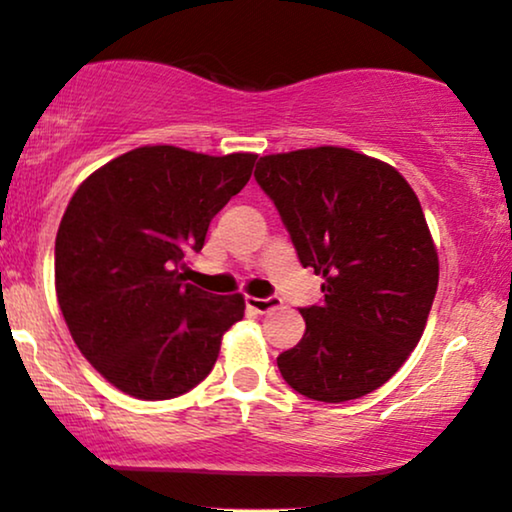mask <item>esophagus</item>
Wrapping results in <instances>:
<instances>
[{"instance_id": "obj_1", "label": "esophagus", "mask_w": 512, "mask_h": 512, "mask_svg": "<svg viewBox=\"0 0 512 512\" xmlns=\"http://www.w3.org/2000/svg\"><path fill=\"white\" fill-rule=\"evenodd\" d=\"M282 305V300H279L277 296H268V298H254L249 296L247 298V307H251V310L258 312V314H265L270 310H277V307Z\"/></svg>"}]
</instances>
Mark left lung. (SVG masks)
Here are the masks:
<instances>
[{"label":"left lung","mask_w":512,"mask_h":512,"mask_svg":"<svg viewBox=\"0 0 512 512\" xmlns=\"http://www.w3.org/2000/svg\"><path fill=\"white\" fill-rule=\"evenodd\" d=\"M254 177L303 268L324 277L321 303L300 307L305 335L277 356L279 373L312 401L370 394L417 347L438 289L415 191L391 165L338 146L265 156Z\"/></svg>","instance_id":"1"}]
</instances>
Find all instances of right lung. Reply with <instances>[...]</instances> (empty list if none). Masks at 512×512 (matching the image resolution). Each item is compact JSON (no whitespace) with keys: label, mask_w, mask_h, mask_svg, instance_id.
Masks as SVG:
<instances>
[{"label":"right lung","mask_w":512,"mask_h":512,"mask_svg":"<svg viewBox=\"0 0 512 512\" xmlns=\"http://www.w3.org/2000/svg\"><path fill=\"white\" fill-rule=\"evenodd\" d=\"M254 163V153L142 146L72 195L55 237V291L76 347L116 389L165 401L214 368L244 298L186 282V258Z\"/></svg>","instance_id":"obj_1"}]
</instances>
